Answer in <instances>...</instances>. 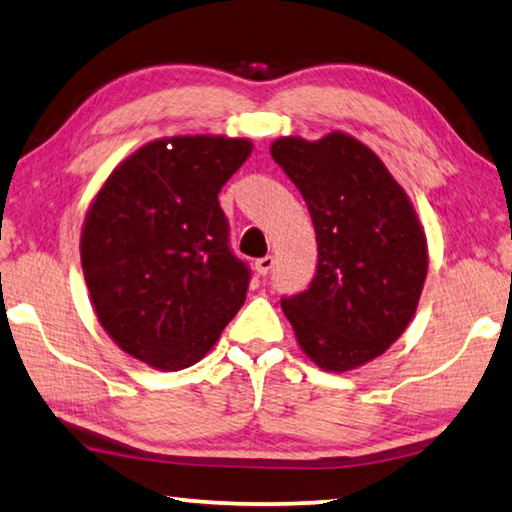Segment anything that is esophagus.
Returning a JSON list of instances; mask_svg holds the SVG:
<instances>
[{
  "label": "esophagus",
  "instance_id": "esophagus-1",
  "mask_svg": "<svg viewBox=\"0 0 512 512\" xmlns=\"http://www.w3.org/2000/svg\"><path fill=\"white\" fill-rule=\"evenodd\" d=\"M272 267H274V258H272V256L258 258V261H256V272H258V274H261V276H265V274H270V272H272Z\"/></svg>",
  "mask_w": 512,
  "mask_h": 512
}]
</instances>
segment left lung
Masks as SVG:
<instances>
[{
    "mask_svg": "<svg viewBox=\"0 0 512 512\" xmlns=\"http://www.w3.org/2000/svg\"><path fill=\"white\" fill-rule=\"evenodd\" d=\"M270 152L308 204L319 254L310 288L281 308L319 369H357L416 315L429 261L425 231L405 188L351 134L281 137Z\"/></svg>",
    "mask_w": 512,
    "mask_h": 512,
    "instance_id": "8db88e82",
    "label": "left lung"
}]
</instances>
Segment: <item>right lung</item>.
Instances as JSON below:
<instances>
[{"label":"right lung","mask_w":512,"mask_h":512,"mask_svg":"<svg viewBox=\"0 0 512 512\" xmlns=\"http://www.w3.org/2000/svg\"><path fill=\"white\" fill-rule=\"evenodd\" d=\"M251 155L220 134L155 139L105 179L80 233L89 299L112 342L157 371L211 351L249 288L218 193Z\"/></svg>","instance_id":"add662e5"}]
</instances>
